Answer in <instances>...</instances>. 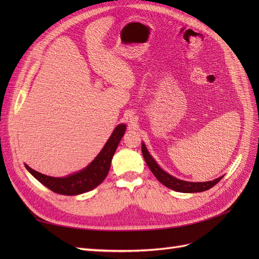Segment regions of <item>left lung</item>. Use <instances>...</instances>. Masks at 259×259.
<instances>
[{"mask_svg": "<svg viewBox=\"0 0 259 259\" xmlns=\"http://www.w3.org/2000/svg\"><path fill=\"white\" fill-rule=\"evenodd\" d=\"M142 151L144 159L147 163V165L150 168V170L153 173V175L156 177V179L159 180L161 184H163L165 187L169 188L171 190H175L178 192H185V193H192V192H202V191H206L210 189L211 187L215 186L219 180L223 178L219 177L214 180H210V182H204V183H191V182H185V180H180L168 173H166L165 170H163L159 165L158 163L154 161V159L150 155V153L148 152L147 148L145 144H142Z\"/></svg>", "mask_w": 259, "mask_h": 259, "instance_id": "8db88e82", "label": "left lung"}]
</instances>
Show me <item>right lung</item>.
I'll return each mask as SVG.
<instances>
[{
    "instance_id": "obj_1",
    "label": "right lung",
    "mask_w": 259,
    "mask_h": 259,
    "mask_svg": "<svg viewBox=\"0 0 259 259\" xmlns=\"http://www.w3.org/2000/svg\"><path fill=\"white\" fill-rule=\"evenodd\" d=\"M126 126L125 124H119L114 128L112 135L101 149L99 154L84 169L67 177H51L38 173L26 165V168L31 175L34 176L38 182L48 187L52 191L64 195H76L88 192L96 188L104 182L110 169L112 156L120 144Z\"/></svg>"
}]
</instances>
